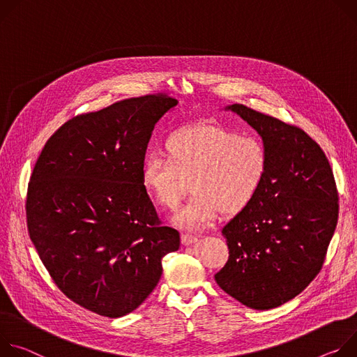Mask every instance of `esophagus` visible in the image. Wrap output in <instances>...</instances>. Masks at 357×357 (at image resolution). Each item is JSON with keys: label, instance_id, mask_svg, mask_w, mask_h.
<instances>
[{"label": "esophagus", "instance_id": "esophagus-1", "mask_svg": "<svg viewBox=\"0 0 357 357\" xmlns=\"http://www.w3.org/2000/svg\"><path fill=\"white\" fill-rule=\"evenodd\" d=\"M197 241H199V236L194 235V234H183L181 235V243L184 245H191V244H195Z\"/></svg>", "mask_w": 357, "mask_h": 357}]
</instances>
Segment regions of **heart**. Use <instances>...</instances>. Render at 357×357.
<instances>
[{
    "mask_svg": "<svg viewBox=\"0 0 357 357\" xmlns=\"http://www.w3.org/2000/svg\"><path fill=\"white\" fill-rule=\"evenodd\" d=\"M166 157L151 154L142 166V184L165 210H176L191 184L194 195L173 218L185 229L211 225L220 213L247 210L266 178L269 155L254 135L220 125L180 129L165 144Z\"/></svg>",
    "mask_w": 357,
    "mask_h": 357,
    "instance_id": "b5f03b06",
    "label": "heart"
}]
</instances>
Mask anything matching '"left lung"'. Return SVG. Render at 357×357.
Listing matches in <instances>:
<instances>
[{
  "mask_svg": "<svg viewBox=\"0 0 357 357\" xmlns=\"http://www.w3.org/2000/svg\"><path fill=\"white\" fill-rule=\"evenodd\" d=\"M240 114L268 149L257 199L224 228L229 257L215 282L243 305L266 310L299 295L322 269L339 195L328 157L302 129L244 105Z\"/></svg>",
  "mask_w": 357,
  "mask_h": 357,
  "instance_id": "obj_1",
  "label": "left lung"
}]
</instances>
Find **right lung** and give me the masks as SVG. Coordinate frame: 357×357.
I'll use <instances>...</instances> for the list:
<instances>
[{"label":"right lung","mask_w":357,"mask_h":357,"mask_svg":"<svg viewBox=\"0 0 357 357\" xmlns=\"http://www.w3.org/2000/svg\"><path fill=\"white\" fill-rule=\"evenodd\" d=\"M178 102L165 93L79 114L45 143L26 194L29 238L56 287L107 318L139 307L180 234L162 227L142 184L154 125Z\"/></svg>","instance_id":"right-lung-1"}]
</instances>
